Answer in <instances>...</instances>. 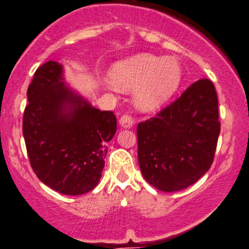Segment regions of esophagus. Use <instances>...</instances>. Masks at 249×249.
Wrapping results in <instances>:
<instances>
[{
  "label": "esophagus",
  "instance_id": "34e87169",
  "mask_svg": "<svg viewBox=\"0 0 249 249\" xmlns=\"http://www.w3.org/2000/svg\"><path fill=\"white\" fill-rule=\"evenodd\" d=\"M119 125H121L123 128H131L133 126V119H132V117H130L128 115H124L123 117H121V119H119Z\"/></svg>",
  "mask_w": 249,
  "mask_h": 249
}]
</instances>
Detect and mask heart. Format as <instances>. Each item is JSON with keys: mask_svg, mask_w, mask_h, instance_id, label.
Returning <instances> with one entry per match:
<instances>
[{"mask_svg": "<svg viewBox=\"0 0 249 249\" xmlns=\"http://www.w3.org/2000/svg\"><path fill=\"white\" fill-rule=\"evenodd\" d=\"M109 78L117 89L135 87L134 106L143 112H152L177 93L182 81V68L174 57L143 53L116 62L110 69Z\"/></svg>", "mask_w": 249, "mask_h": 249, "instance_id": "obj_1", "label": "heart"}]
</instances>
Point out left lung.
<instances>
[{"label": "left lung", "instance_id": "obj_1", "mask_svg": "<svg viewBox=\"0 0 249 249\" xmlns=\"http://www.w3.org/2000/svg\"><path fill=\"white\" fill-rule=\"evenodd\" d=\"M219 131L215 86L209 79L197 80L156 117L138 125L143 178L163 192L191 186L212 165Z\"/></svg>", "mask_w": 249, "mask_h": 249}]
</instances>
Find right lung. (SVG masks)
Instances as JSON below:
<instances>
[{"instance_id": "obj_1", "label": "right lung", "mask_w": 249, "mask_h": 249, "mask_svg": "<svg viewBox=\"0 0 249 249\" xmlns=\"http://www.w3.org/2000/svg\"><path fill=\"white\" fill-rule=\"evenodd\" d=\"M27 100L23 134L36 177L62 194L92 191L117 130L114 112L94 108L65 83L64 67L55 61L37 69Z\"/></svg>"}]
</instances>
